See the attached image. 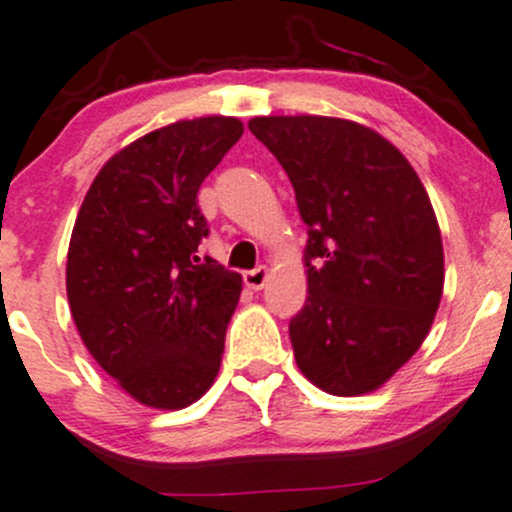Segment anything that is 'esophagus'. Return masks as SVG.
I'll return each mask as SVG.
<instances>
[{
    "label": "esophagus",
    "instance_id": "1",
    "mask_svg": "<svg viewBox=\"0 0 512 512\" xmlns=\"http://www.w3.org/2000/svg\"><path fill=\"white\" fill-rule=\"evenodd\" d=\"M267 277H269V272H267V267H257V269H252V272H245V286L247 289H252V291H260L262 286L267 284Z\"/></svg>",
    "mask_w": 512,
    "mask_h": 512
}]
</instances>
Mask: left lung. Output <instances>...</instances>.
<instances>
[{
    "label": "left lung",
    "instance_id": "left-lung-1",
    "mask_svg": "<svg viewBox=\"0 0 512 512\" xmlns=\"http://www.w3.org/2000/svg\"><path fill=\"white\" fill-rule=\"evenodd\" d=\"M247 128L289 174L308 226V299L289 323L296 364L333 396L381 389L428 338L445 286L423 182L362 123L301 114Z\"/></svg>",
    "mask_w": 512,
    "mask_h": 512
}]
</instances>
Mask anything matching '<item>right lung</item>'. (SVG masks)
<instances>
[{"label":"right lung","mask_w":512,"mask_h":512,"mask_svg":"<svg viewBox=\"0 0 512 512\" xmlns=\"http://www.w3.org/2000/svg\"><path fill=\"white\" fill-rule=\"evenodd\" d=\"M243 136L233 116L162 126L106 160L67 247V301L89 355L148 408L192 406L221 369L243 277L199 260L201 182Z\"/></svg>","instance_id":"1"}]
</instances>
